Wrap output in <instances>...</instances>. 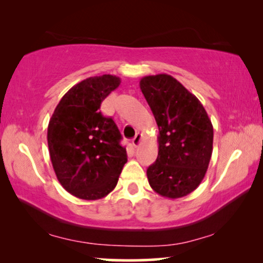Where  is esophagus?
I'll return each mask as SVG.
<instances>
[{
	"label": "esophagus",
	"mask_w": 263,
	"mask_h": 263,
	"mask_svg": "<svg viewBox=\"0 0 263 263\" xmlns=\"http://www.w3.org/2000/svg\"><path fill=\"white\" fill-rule=\"evenodd\" d=\"M141 141H142V135L139 134V133H138V134L135 135V138L132 140V143H133V146H134V147H138L140 143H141Z\"/></svg>",
	"instance_id": "1"
}]
</instances>
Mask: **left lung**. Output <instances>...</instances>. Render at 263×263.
Returning <instances> with one entry per match:
<instances>
[{
  "mask_svg": "<svg viewBox=\"0 0 263 263\" xmlns=\"http://www.w3.org/2000/svg\"><path fill=\"white\" fill-rule=\"evenodd\" d=\"M140 88L159 128L158 157L147 168L154 192L179 199L206 175L213 151V125L202 104L167 74L143 77Z\"/></svg>",
  "mask_w": 263,
  "mask_h": 263,
  "instance_id": "obj_1",
  "label": "left lung"
}]
</instances>
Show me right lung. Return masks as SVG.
<instances>
[{"label": "right lung", "instance_id": "obj_1", "mask_svg": "<svg viewBox=\"0 0 263 263\" xmlns=\"http://www.w3.org/2000/svg\"><path fill=\"white\" fill-rule=\"evenodd\" d=\"M121 84L116 75L92 77L73 86L57 104L48 125V146L61 185L82 200H99L112 192L127 151L111 117L100 104Z\"/></svg>", "mask_w": 263, "mask_h": 263}]
</instances>
